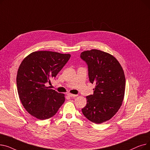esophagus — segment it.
I'll return each mask as SVG.
<instances>
[{"instance_id": "1", "label": "esophagus", "mask_w": 150, "mask_h": 150, "mask_svg": "<svg viewBox=\"0 0 150 150\" xmlns=\"http://www.w3.org/2000/svg\"><path fill=\"white\" fill-rule=\"evenodd\" d=\"M67 95L69 96V97H77V95H75V94H72V93H68Z\"/></svg>"}]
</instances>
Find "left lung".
<instances>
[{
    "label": "left lung",
    "instance_id": "8db88e82",
    "mask_svg": "<svg viewBox=\"0 0 150 150\" xmlns=\"http://www.w3.org/2000/svg\"><path fill=\"white\" fill-rule=\"evenodd\" d=\"M80 57L88 66L89 81L96 84L82 112L91 122L100 124L111 119L122 106L125 74L119 62L106 52L92 49L82 52Z\"/></svg>",
    "mask_w": 150,
    "mask_h": 150
}]
</instances>
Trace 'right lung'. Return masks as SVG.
<instances>
[{
  "label": "right lung",
  "mask_w": 150,
  "mask_h": 150,
  "mask_svg": "<svg viewBox=\"0 0 150 150\" xmlns=\"http://www.w3.org/2000/svg\"><path fill=\"white\" fill-rule=\"evenodd\" d=\"M70 58V54L38 51L22 61L16 77L18 92L30 115L39 120L48 119L64 103V94L50 89L46 84L56 77Z\"/></svg>",
  "instance_id": "obj_1"
}]
</instances>
